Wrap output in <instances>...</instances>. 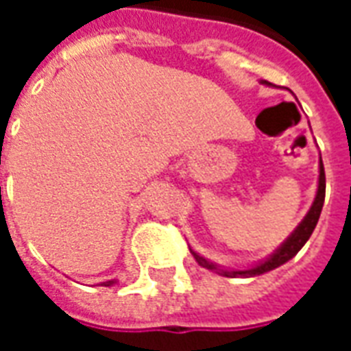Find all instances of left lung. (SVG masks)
I'll return each mask as SVG.
<instances>
[{
	"instance_id": "8db88e82",
	"label": "left lung",
	"mask_w": 351,
	"mask_h": 351,
	"mask_svg": "<svg viewBox=\"0 0 351 351\" xmlns=\"http://www.w3.org/2000/svg\"><path fill=\"white\" fill-rule=\"evenodd\" d=\"M265 84H269L267 80H265ZM324 201H325V171H324V163H322V158H319V178H317V191H316V197H314V203L310 206V210L306 213V216L302 218V221L295 228V231L291 235L287 237L284 243L280 244L276 250L272 252L271 256L263 261H259L258 265H254L250 269H243V271H228V269H223L220 265L213 263V261H208L203 256H199L197 252L191 250L193 254V258L197 261L201 267H205L208 271H214L221 274V276H229V278H237V276H243V278H250V276H259V274H265V272L272 271V269H276L280 265L287 263L289 259L293 258L297 252L301 250L302 246L306 244V241L312 235V231L316 228L317 220H319V214H322V208H324Z\"/></svg>"
}]
</instances>
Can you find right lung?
<instances>
[{"label":"right lung","instance_id":"obj_1","mask_svg":"<svg viewBox=\"0 0 351 351\" xmlns=\"http://www.w3.org/2000/svg\"><path fill=\"white\" fill-rule=\"evenodd\" d=\"M112 284H116V280H107V282H101V286H105V287L112 286Z\"/></svg>","mask_w":351,"mask_h":351}]
</instances>
